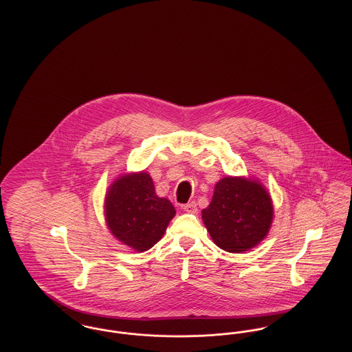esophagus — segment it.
I'll list each match as a JSON object with an SVG mask.
<instances>
[{"label":"esophagus","mask_w":352,"mask_h":352,"mask_svg":"<svg viewBox=\"0 0 352 352\" xmlns=\"http://www.w3.org/2000/svg\"><path fill=\"white\" fill-rule=\"evenodd\" d=\"M184 211L186 212H191V214H197L198 212V208H197V203L195 201H190V203H186L182 206Z\"/></svg>","instance_id":"esophagus-1"}]
</instances>
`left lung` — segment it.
I'll use <instances>...</instances> for the list:
<instances>
[{"label": "left lung", "instance_id": "left-lung-1", "mask_svg": "<svg viewBox=\"0 0 352 352\" xmlns=\"http://www.w3.org/2000/svg\"><path fill=\"white\" fill-rule=\"evenodd\" d=\"M201 218L219 248L241 253L257 245L268 234L273 206L261 184L227 177L215 186Z\"/></svg>", "mask_w": 352, "mask_h": 352}]
</instances>
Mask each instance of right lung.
I'll list each match as a JSON object with an SVG mask.
<instances>
[{"label": "right lung", "instance_id": "1", "mask_svg": "<svg viewBox=\"0 0 352 352\" xmlns=\"http://www.w3.org/2000/svg\"><path fill=\"white\" fill-rule=\"evenodd\" d=\"M175 208L158 198L149 174H128L111 186L105 198V218L111 232L135 251L144 252L164 236Z\"/></svg>", "mask_w": 352, "mask_h": 352}]
</instances>
